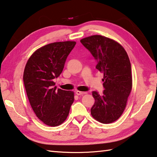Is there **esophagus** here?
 <instances>
[{"mask_svg":"<svg viewBox=\"0 0 157 157\" xmlns=\"http://www.w3.org/2000/svg\"><path fill=\"white\" fill-rule=\"evenodd\" d=\"M75 93L78 95H84V94H86V92H83V91H79V90H77Z\"/></svg>","mask_w":157,"mask_h":157,"instance_id":"esophagus-1","label":"esophagus"}]
</instances>
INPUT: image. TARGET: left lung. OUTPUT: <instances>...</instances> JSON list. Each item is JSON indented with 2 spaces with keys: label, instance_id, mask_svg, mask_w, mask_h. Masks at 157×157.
Wrapping results in <instances>:
<instances>
[{
  "label": "left lung",
  "instance_id": "1",
  "mask_svg": "<svg viewBox=\"0 0 157 157\" xmlns=\"http://www.w3.org/2000/svg\"><path fill=\"white\" fill-rule=\"evenodd\" d=\"M80 42L96 59V69L104 74L103 94L92 92L95 101L91 115L100 123H113L123 113L132 90L129 58L120 44L105 36H91Z\"/></svg>",
  "mask_w": 157,
  "mask_h": 157
}]
</instances>
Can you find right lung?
<instances>
[{"mask_svg":"<svg viewBox=\"0 0 157 157\" xmlns=\"http://www.w3.org/2000/svg\"><path fill=\"white\" fill-rule=\"evenodd\" d=\"M75 44L74 41H65L45 45L31 55L25 66L23 82L31 106L47 126L63 123L73 103V91L57 89L53 79L62 72Z\"/></svg>","mask_w":157,"mask_h":157,"instance_id":"obj_1","label":"right lung"}]
</instances>
